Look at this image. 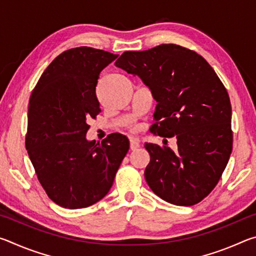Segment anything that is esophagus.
<instances>
[{"instance_id": "esophagus-1", "label": "esophagus", "mask_w": 256, "mask_h": 256, "mask_svg": "<svg viewBox=\"0 0 256 256\" xmlns=\"http://www.w3.org/2000/svg\"><path fill=\"white\" fill-rule=\"evenodd\" d=\"M140 146V142L136 138H130V148L131 150H136Z\"/></svg>"}]
</instances>
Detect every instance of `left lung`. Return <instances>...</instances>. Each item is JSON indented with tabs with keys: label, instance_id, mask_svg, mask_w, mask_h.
<instances>
[{
	"label": "left lung",
	"instance_id": "left-lung-1",
	"mask_svg": "<svg viewBox=\"0 0 256 256\" xmlns=\"http://www.w3.org/2000/svg\"><path fill=\"white\" fill-rule=\"evenodd\" d=\"M115 66L152 92V132L177 138L176 151L144 144L146 183L172 204H196L218 184L232 150V105L222 82L201 55L175 44L124 52Z\"/></svg>",
	"mask_w": 256,
	"mask_h": 256
}]
</instances>
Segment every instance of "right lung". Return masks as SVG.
Listing matches in <instances>:
<instances>
[{"label": "right lung", "instance_id": "right-lung-1", "mask_svg": "<svg viewBox=\"0 0 256 256\" xmlns=\"http://www.w3.org/2000/svg\"><path fill=\"white\" fill-rule=\"evenodd\" d=\"M118 56L86 46L63 52L30 97L26 148L47 196L66 209L102 200L128 151L123 134H110L102 144L86 138V120L100 112L99 74Z\"/></svg>", "mask_w": 256, "mask_h": 256}]
</instances>
